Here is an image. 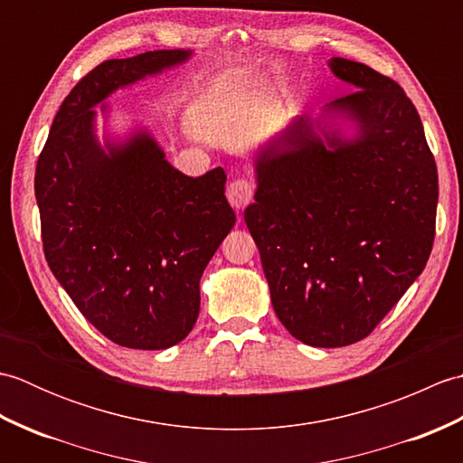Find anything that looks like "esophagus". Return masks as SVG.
I'll list each match as a JSON object with an SVG mask.
<instances>
[{"mask_svg":"<svg viewBox=\"0 0 463 463\" xmlns=\"http://www.w3.org/2000/svg\"><path fill=\"white\" fill-rule=\"evenodd\" d=\"M254 194V184L249 179H234L231 184L226 186V196H229V203L237 211H242L244 206L250 204Z\"/></svg>","mask_w":463,"mask_h":463,"instance_id":"1","label":"esophagus"}]
</instances>
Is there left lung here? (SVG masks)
I'll list each match as a JSON object with an SVG mask.
<instances>
[{
    "label": "left lung",
    "instance_id": "left-lung-1",
    "mask_svg": "<svg viewBox=\"0 0 463 463\" xmlns=\"http://www.w3.org/2000/svg\"><path fill=\"white\" fill-rule=\"evenodd\" d=\"M358 87L328 111L358 121L328 146L300 119L257 161L244 211L270 300L294 338L338 348L366 338L404 297L436 237L438 169L414 103L390 77L334 57Z\"/></svg>",
    "mask_w": 463,
    "mask_h": 463
}]
</instances>
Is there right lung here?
<instances>
[{"mask_svg":"<svg viewBox=\"0 0 463 463\" xmlns=\"http://www.w3.org/2000/svg\"><path fill=\"white\" fill-rule=\"evenodd\" d=\"M189 55L165 49L91 69L59 107L35 166L49 269L83 317L125 348L163 350L186 338L203 270L237 216L221 166L186 176L143 133L105 153L91 107Z\"/></svg>","mask_w":463,"mask_h":463,"instance_id":"add662e5","label":"right lung"}]
</instances>
